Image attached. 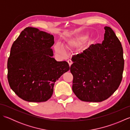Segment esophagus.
I'll return each mask as SVG.
<instances>
[{"label":"esophagus","mask_w":130,"mask_h":130,"mask_svg":"<svg viewBox=\"0 0 130 130\" xmlns=\"http://www.w3.org/2000/svg\"><path fill=\"white\" fill-rule=\"evenodd\" d=\"M68 63H69V66L70 67L71 66V65L73 63V62H72V61H71V60H68Z\"/></svg>","instance_id":"obj_1"}]
</instances>
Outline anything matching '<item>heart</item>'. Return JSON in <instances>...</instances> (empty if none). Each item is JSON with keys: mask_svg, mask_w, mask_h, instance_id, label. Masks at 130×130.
Returning a JSON list of instances; mask_svg holds the SVG:
<instances>
[{"mask_svg": "<svg viewBox=\"0 0 130 130\" xmlns=\"http://www.w3.org/2000/svg\"><path fill=\"white\" fill-rule=\"evenodd\" d=\"M87 38V36H83L80 37L78 38H74L73 39H71L69 42V45H68V47H71V46H75L77 45H78L79 43H80L82 41H84ZM56 50L57 52H59L60 54H63L65 52V50L63 49V47L60 45L59 43H57L55 47Z\"/></svg>", "mask_w": 130, "mask_h": 130, "instance_id": "1", "label": "heart"}]
</instances>
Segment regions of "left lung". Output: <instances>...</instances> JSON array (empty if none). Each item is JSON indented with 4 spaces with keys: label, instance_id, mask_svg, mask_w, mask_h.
I'll return each instance as SVG.
<instances>
[{
    "label": "left lung",
    "instance_id": "left-lung-1",
    "mask_svg": "<svg viewBox=\"0 0 130 130\" xmlns=\"http://www.w3.org/2000/svg\"><path fill=\"white\" fill-rule=\"evenodd\" d=\"M102 43L91 45L72 57V89L80 100L100 102L119 87L124 68L123 48L111 28L105 27Z\"/></svg>",
    "mask_w": 130,
    "mask_h": 130
}]
</instances>
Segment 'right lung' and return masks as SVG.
I'll return each instance as SVG.
<instances>
[{"instance_id": "right-lung-1", "label": "right lung", "mask_w": 130, "mask_h": 130, "mask_svg": "<svg viewBox=\"0 0 130 130\" xmlns=\"http://www.w3.org/2000/svg\"><path fill=\"white\" fill-rule=\"evenodd\" d=\"M54 36L27 27L13 42L8 60V80L19 98L29 102L51 97L55 82L70 69L67 61H57L51 47Z\"/></svg>"}]
</instances>
